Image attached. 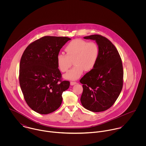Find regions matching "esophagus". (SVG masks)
Returning a JSON list of instances; mask_svg holds the SVG:
<instances>
[{"instance_id":"1","label":"esophagus","mask_w":146,"mask_h":146,"mask_svg":"<svg viewBox=\"0 0 146 146\" xmlns=\"http://www.w3.org/2000/svg\"><path fill=\"white\" fill-rule=\"evenodd\" d=\"M76 84H77L76 82H70V85H74Z\"/></svg>"}]
</instances>
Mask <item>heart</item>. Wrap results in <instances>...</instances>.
I'll list each match as a JSON object with an SVG mask.
<instances>
[{"mask_svg": "<svg viewBox=\"0 0 146 146\" xmlns=\"http://www.w3.org/2000/svg\"><path fill=\"white\" fill-rule=\"evenodd\" d=\"M66 55L60 53L57 57L58 68L66 72L74 60L75 66L64 75V78L75 80L83 74L84 70H92L97 62L100 50L98 45L94 42H87L83 39H76L70 42L65 47Z\"/></svg>", "mask_w": 146, "mask_h": 146, "instance_id": "obj_1", "label": "heart"}]
</instances>
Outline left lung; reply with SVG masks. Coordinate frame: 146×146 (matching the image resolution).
Segmentation results:
<instances>
[{
  "mask_svg": "<svg viewBox=\"0 0 146 146\" xmlns=\"http://www.w3.org/2000/svg\"><path fill=\"white\" fill-rule=\"evenodd\" d=\"M84 38L95 40L100 54L95 67L80 80L83 84L81 103L90 111H104L114 104L122 90L121 59L114 45L104 36L92 35Z\"/></svg>",
  "mask_w": 146,
  "mask_h": 146,
  "instance_id": "1",
  "label": "left lung"
}]
</instances>
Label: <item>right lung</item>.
I'll use <instances>...</instances> for the list:
<instances>
[{
	"label": "right lung",
	"mask_w": 146,
	"mask_h": 146,
	"mask_svg": "<svg viewBox=\"0 0 146 146\" xmlns=\"http://www.w3.org/2000/svg\"><path fill=\"white\" fill-rule=\"evenodd\" d=\"M67 37L45 36L33 42L25 50L20 63L19 82L28 106L40 114L57 110L62 93L70 86L61 80L57 57Z\"/></svg>",
	"instance_id": "1"
}]
</instances>
